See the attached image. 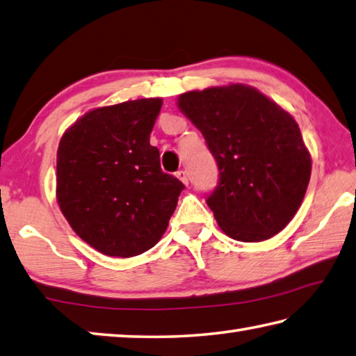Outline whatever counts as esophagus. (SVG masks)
Returning <instances> with one entry per match:
<instances>
[{"label":"esophagus","instance_id":"1","mask_svg":"<svg viewBox=\"0 0 356 356\" xmlns=\"http://www.w3.org/2000/svg\"><path fill=\"white\" fill-rule=\"evenodd\" d=\"M177 178H178L179 181H181V183H184V184H188V183H189L188 173H186L184 170H178V172H177Z\"/></svg>","mask_w":356,"mask_h":356}]
</instances>
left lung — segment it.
I'll return each mask as SVG.
<instances>
[{"mask_svg": "<svg viewBox=\"0 0 356 356\" xmlns=\"http://www.w3.org/2000/svg\"><path fill=\"white\" fill-rule=\"evenodd\" d=\"M219 167L208 207L222 232L242 242L270 239L300 208L311 156L288 111L244 84L209 87L178 97Z\"/></svg>", "mask_w": 356, "mask_h": 356, "instance_id": "left-lung-1", "label": "left lung"}]
</instances>
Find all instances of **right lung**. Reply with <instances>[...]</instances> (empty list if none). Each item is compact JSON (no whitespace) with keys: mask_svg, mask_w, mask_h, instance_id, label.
Returning <instances> with one entry per match:
<instances>
[{"mask_svg":"<svg viewBox=\"0 0 356 356\" xmlns=\"http://www.w3.org/2000/svg\"><path fill=\"white\" fill-rule=\"evenodd\" d=\"M162 98L92 109L58 148L56 198L81 239L108 257L131 258L165 233L184 184L161 170L149 133Z\"/></svg>","mask_w":356,"mask_h":356,"instance_id":"add662e5","label":"right lung"}]
</instances>
